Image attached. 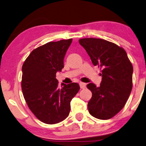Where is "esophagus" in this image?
I'll use <instances>...</instances> for the list:
<instances>
[{
	"mask_svg": "<svg viewBox=\"0 0 146 146\" xmlns=\"http://www.w3.org/2000/svg\"><path fill=\"white\" fill-rule=\"evenodd\" d=\"M80 86L82 89H84V88H86V84L83 83V82H80Z\"/></svg>",
	"mask_w": 146,
	"mask_h": 146,
	"instance_id": "34e87169",
	"label": "esophagus"
}]
</instances>
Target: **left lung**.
Returning <instances> with one entry per match:
<instances>
[{"instance_id":"8db88e82","label":"left lung","mask_w":146,"mask_h":146,"mask_svg":"<svg viewBox=\"0 0 146 146\" xmlns=\"http://www.w3.org/2000/svg\"><path fill=\"white\" fill-rule=\"evenodd\" d=\"M94 66L102 68L100 86L87 84L92 92L88 103L89 113L100 119H109L123 108L132 88L133 67L126 52L121 46L100 38L79 40Z\"/></svg>"}]
</instances>
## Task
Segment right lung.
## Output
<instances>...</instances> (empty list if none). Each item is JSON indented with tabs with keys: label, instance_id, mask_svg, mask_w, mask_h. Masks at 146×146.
Here are the masks:
<instances>
[{
	"label": "right lung",
	"instance_id": "add662e5",
	"mask_svg": "<svg viewBox=\"0 0 146 146\" xmlns=\"http://www.w3.org/2000/svg\"><path fill=\"white\" fill-rule=\"evenodd\" d=\"M72 39L49 42L35 48L22 67L23 96L40 121L55 124L69 115L71 100L80 90L78 83L58 86L56 73L64 68V58Z\"/></svg>",
	"mask_w": 146,
	"mask_h": 146
}]
</instances>
